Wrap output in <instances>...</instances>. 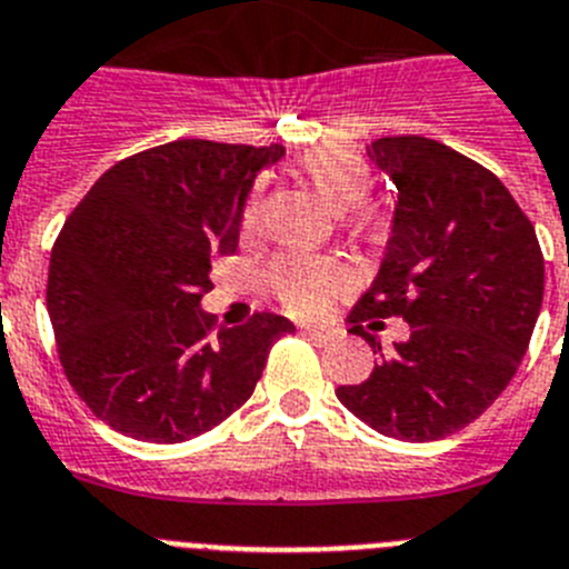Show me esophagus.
<instances>
[{
  "label": "esophagus",
  "instance_id": "esophagus-1",
  "mask_svg": "<svg viewBox=\"0 0 569 569\" xmlns=\"http://www.w3.org/2000/svg\"><path fill=\"white\" fill-rule=\"evenodd\" d=\"M303 335L311 337L315 342H331L337 337V331L335 329H317V326H315V329H306Z\"/></svg>",
  "mask_w": 569,
  "mask_h": 569
}]
</instances>
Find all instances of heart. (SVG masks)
<instances>
[{"mask_svg": "<svg viewBox=\"0 0 569 569\" xmlns=\"http://www.w3.org/2000/svg\"><path fill=\"white\" fill-rule=\"evenodd\" d=\"M300 170L315 183V189L335 209H348L351 221L360 229L377 227V218L362 207L371 192V167L357 150L346 144L311 147L300 158ZM260 221L258 196H252L240 214L243 232H254ZM266 286L278 297V303L297 317L322 315L337 297L351 286V272L346 263L326 254H291L269 266Z\"/></svg>", "mask_w": 569, "mask_h": 569, "instance_id": "b5f03b06", "label": "heart"}]
</instances>
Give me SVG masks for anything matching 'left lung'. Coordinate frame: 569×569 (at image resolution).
Returning a JSON list of instances; mask_svg holds the SVG:
<instances>
[{"mask_svg": "<svg viewBox=\"0 0 569 569\" xmlns=\"http://www.w3.org/2000/svg\"><path fill=\"white\" fill-rule=\"evenodd\" d=\"M368 158L397 183V209L348 331L373 355L367 329L386 316H402L412 337L337 399L386 437L445 439L513 380L541 311L545 258L530 218L482 163L422 136L377 138Z\"/></svg>", "mask_w": 569, "mask_h": 569, "instance_id": "8db88e82", "label": "left lung"}]
</instances>
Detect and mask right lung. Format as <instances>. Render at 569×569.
<instances>
[{
	"instance_id": "right-lung-1",
	"label": "right lung",
	"mask_w": 569,
	"mask_h": 569,
	"mask_svg": "<svg viewBox=\"0 0 569 569\" xmlns=\"http://www.w3.org/2000/svg\"><path fill=\"white\" fill-rule=\"evenodd\" d=\"M283 147L181 138L104 172L50 252L48 315L84 406L141 442L212 431L258 386L286 317L214 329L212 260L234 254L254 176Z\"/></svg>"
}]
</instances>
